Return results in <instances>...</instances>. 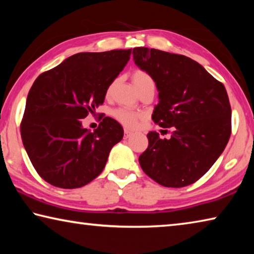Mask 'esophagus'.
Instances as JSON below:
<instances>
[{
  "mask_svg": "<svg viewBox=\"0 0 254 254\" xmlns=\"http://www.w3.org/2000/svg\"><path fill=\"white\" fill-rule=\"evenodd\" d=\"M131 135H132V131L126 128V130H124V137H126V139H127V137H130Z\"/></svg>",
  "mask_w": 254,
  "mask_h": 254,
  "instance_id": "34e87169",
  "label": "esophagus"
}]
</instances>
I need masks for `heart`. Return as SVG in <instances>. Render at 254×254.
Instances as JSON below:
<instances>
[{
	"instance_id": "obj_1",
	"label": "heart",
	"mask_w": 254,
	"mask_h": 254,
	"mask_svg": "<svg viewBox=\"0 0 254 254\" xmlns=\"http://www.w3.org/2000/svg\"><path fill=\"white\" fill-rule=\"evenodd\" d=\"M132 80L137 91H140L141 88L149 84H153L151 76H150L147 71H144L142 69H136L132 72ZM111 88L112 86H110L109 89H107V95L111 93ZM113 117L115 120H118L120 123L123 124L124 127H134L137 122H139L141 115L139 113H136V112L126 109V107H119V109L113 111Z\"/></svg>"
}]
</instances>
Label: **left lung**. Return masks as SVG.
I'll return each mask as SVG.
<instances>
[{"instance_id":"8db88e82","label":"left lung","mask_w":254,"mask_h":254,"mask_svg":"<svg viewBox=\"0 0 254 254\" xmlns=\"http://www.w3.org/2000/svg\"><path fill=\"white\" fill-rule=\"evenodd\" d=\"M132 54L159 91L153 122L173 130L170 139L148 133L149 145L139 157L141 168L161 186L194 184L229 142L232 111L224 85L186 56L145 47L134 48Z\"/></svg>"}]
</instances>
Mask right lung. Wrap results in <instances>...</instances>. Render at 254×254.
I'll return each mask as SVG.
<instances>
[{
	"instance_id": "obj_1",
	"label": "right lung",
	"mask_w": 254,
	"mask_h": 254,
	"mask_svg": "<svg viewBox=\"0 0 254 254\" xmlns=\"http://www.w3.org/2000/svg\"><path fill=\"white\" fill-rule=\"evenodd\" d=\"M132 49L79 53L42 72L30 88L21 121L22 142L40 177L53 186L83 187L100 175L123 127L110 117L94 132L81 120L104 102Z\"/></svg>"
}]
</instances>
